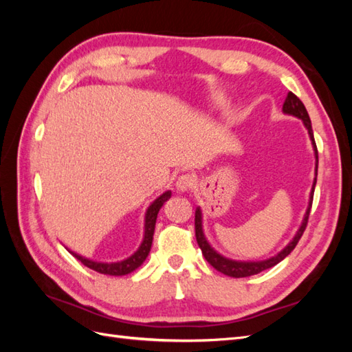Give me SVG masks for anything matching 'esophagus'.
<instances>
[{
  "mask_svg": "<svg viewBox=\"0 0 352 352\" xmlns=\"http://www.w3.org/2000/svg\"><path fill=\"white\" fill-rule=\"evenodd\" d=\"M193 186H195V178L189 174H184L182 177H178L177 180V190L178 192H188L190 190Z\"/></svg>",
  "mask_w": 352,
  "mask_h": 352,
  "instance_id": "34e87169",
  "label": "esophagus"
}]
</instances>
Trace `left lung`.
Segmentation results:
<instances>
[{
  "mask_svg": "<svg viewBox=\"0 0 352 352\" xmlns=\"http://www.w3.org/2000/svg\"><path fill=\"white\" fill-rule=\"evenodd\" d=\"M283 113L301 119L304 126L309 131V138L311 140V146H313V151H315V159H316V163H315V180H313V186H311V190H310L309 206H307V210H305V214H304V218H302L301 226H300V228H298L294 239H292V241L286 246H284V248L278 254H275V256L269 257L266 260L243 261V260L227 258V257H223L222 254H219L218 251H216L210 243H208L207 237L204 234V228H203V212H201V207H197V210H195V234H197V242L199 245V248H201V251H203V256L206 257V260L208 261V263H210L216 269V271L222 272L223 275L233 276V278H243V276L256 275V274H260L261 271H266V269H269V267L278 265L283 258H286L289 254L294 251L298 241H300L302 233H304L305 226H307L310 208H311V203H313V193H315L316 177H318V148H316V144H315V138H313L311 121H310V118H309L307 110H305L301 100L298 98L296 95L292 94V92L287 94L286 101H284V104H283Z\"/></svg>",
  "mask_w": 352,
  "mask_h": 352,
  "instance_id": "obj_1",
  "label": "left lung"
}]
</instances>
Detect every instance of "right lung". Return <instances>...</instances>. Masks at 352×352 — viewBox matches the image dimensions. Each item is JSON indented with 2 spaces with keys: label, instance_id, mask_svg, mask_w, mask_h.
<instances>
[{
  "label": "right lung",
  "instance_id": "right-lung-1",
  "mask_svg": "<svg viewBox=\"0 0 352 352\" xmlns=\"http://www.w3.org/2000/svg\"><path fill=\"white\" fill-rule=\"evenodd\" d=\"M170 198V190L163 192L159 198H155L149 207L146 208L145 213V223H144V239H142V243L139 245V248L134 251L130 257H126L121 261H95L91 258H86L80 254L69 251L74 257L80 260L85 266L94 269V271L104 274V275H115V276H121L126 275L144 263L146 260L149 251H151V245H153V236H154V228H155V221H157V214H159L160 208L163 204Z\"/></svg>",
  "mask_w": 352,
  "mask_h": 352
}]
</instances>
